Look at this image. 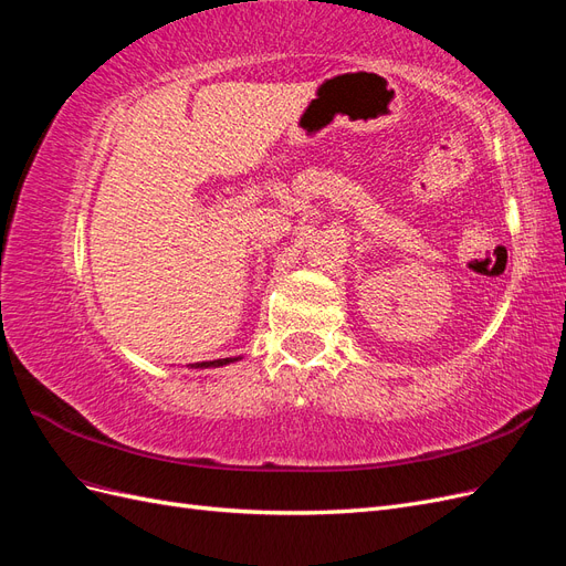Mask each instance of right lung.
Wrapping results in <instances>:
<instances>
[{
    "mask_svg": "<svg viewBox=\"0 0 566 566\" xmlns=\"http://www.w3.org/2000/svg\"><path fill=\"white\" fill-rule=\"evenodd\" d=\"M238 361V358H217V361H202V364H191V368H219V366H227V364H233Z\"/></svg>",
    "mask_w": 566,
    "mask_h": 566,
    "instance_id": "add662e5",
    "label": "right lung"
}]
</instances>
